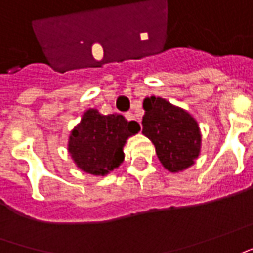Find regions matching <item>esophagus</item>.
<instances>
[{"mask_svg": "<svg viewBox=\"0 0 253 253\" xmlns=\"http://www.w3.org/2000/svg\"><path fill=\"white\" fill-rule=\"evenodd\" d=\"M125 118H126L128 122H131V120H135V116H134L133 112H126V115H125ZM141 126V123H140Z\"/></svg>", "mask_w": 253, "mask_h": 253, "instance_id": "34e87169", "label": "esophagus"}]
</instances>
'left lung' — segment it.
I'll return each instance as SVG.
<instances>
[{
  "label": "left lung",
  "mask_w": 253,
  "mask_h": 253,
  "mask_svg": "<svg viewBox=\"0 0 253 253\" xmlns=\"http://www.w3.org/2000/svg\"><path fill=\"white\" fill-rule=\"evenodd\" d=\"M142 106V134L155 145L163 168L178 173L192 166L201 152L198 122L165 98L147 97Z\"/></svg>",
  "instance_id": "1"
}]
</instances>
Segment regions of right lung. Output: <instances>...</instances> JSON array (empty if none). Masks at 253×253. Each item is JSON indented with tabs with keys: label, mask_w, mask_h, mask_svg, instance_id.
I'll use <instances>...</instances> for the list:
<instances>
[{
	"label": "right lung",
	"mask_w": 253,
	"mask_h": 253,
	"mask_svg": "<svg viewBox=\"0 0 253 253\" xmlns=\"http://www.w3.org/2000/svg\"><path fill=\"white\" fill-rule=\"evenodd\" d=\"M140 131L137 122L122 115H101L85 111L80 123L70 131L68 151L80 170L92 176H106L125 159L123 147L128 137Z\"/></svg>",
	"instance_id": "obj_1"
}]
</instances>
